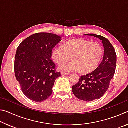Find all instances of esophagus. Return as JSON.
<instances>
[{"label":"esophagus","mask_w":128,"mask_h":128,"mask_svg":"<svg viewBox=\"0 0 128 128\" xmlns=\"http://www.w3.org/2000/svg\"><path fill=\"white\" fill-rule=\"evenodd\" d=\"M62 75H69L70 74V73H66V72H61Z\"/></svg>","instance_id":"esophagus-1"}]
</instances>
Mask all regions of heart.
<instances>
[{
    "label": "heart",
    "instance_id": "1",
    "mask_svg": "<svg viewBox=\"0 0 128 128\" xmlns=\"http://www.w3.org/2000/svg\"><path fill=\"white\" fill-rule=\"evenodd\" d=\"M103 50L98 42H92L84 39H73L58 45L52 50L51 58L56 63L62 64L66 62L72 56L68 64H62L59 70L64 72L81 71L89 73L98 68L102 59Z\"/></svg>",
    "mask_w": 128,
    "mask_h": 128
}]
</instances>
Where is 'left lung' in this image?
I'll return each instance as SVG.
<instances>
[{
    "instance_id": "obj_1",
    "label": "left lung",
    "mask_w": 128,
    "mask_h": 128,
    "mask_svg": "<svg viewBox=\"0 0 128 128\" xmlns=\"http://www.w3.org/2000/svg\"><path fill=\"white\" fill-rule=\"evenodd\" d=\"M99 38L103 43L104 55L101 64L94 71L80 77L78 82L72 86L73 94L80 100L91 102L100 98L107 92L113 78L116 67L115 50L107 38L94 34H86Z\"/></svg>"
}]
</instances>
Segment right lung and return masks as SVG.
I'll return each instance as SVG.
<instances>
[{"instance_id":"right-lung-1","label":"right lung","mask_w":128,"mask_h":128,"mask_svg":"<svg viewBox=\"0 0 128 128\" xmlns=\"http://www.w3.org/2000/svg\"><path fill=\"white\" fill-rule=\"evenodd\" d=\"M61 41L55 34L38 33L24 40L17 49L14 73L26 96L36 102L48 99L61 76L51 59L52 48Z\"/></svg>"}]
</instances>
